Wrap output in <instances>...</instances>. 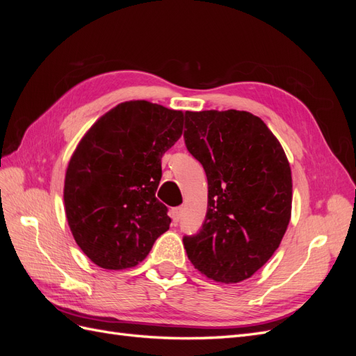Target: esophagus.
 Masks as SVG:
<instances>
[{"label": "esophagus", "instance_id": "esophagus-1", "mask_svg": "<svg viewBox=\"0 0 356 356\" xmlns=\"http://www.w3.org/2000/svg\"><path fill=\"white\" fill-rule=\"evenodd\" d=\"M170 218L174 222H178L181 220V208H172L170 209Z\"/></svg>", "mask_w": 356, "mask_h": 356}]
</instances>
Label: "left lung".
Instances as JSON below:
<instances>
[{"mask_svg":"<svg viewBox=\"0 0 356 356\" xmlns=\"http://www.w3.org/2000/svg\"><path fill=\"white\" fill-rule=\"evenodd\" d=\"M188 152L207 172L202 229L184 236L195 268L212 281L251 277L281 245L291 220L293 178L281 143L248 111H187Z\"/></svg>","mask_w":356,"mask_h":356,"instance_id":"obj_1","label":"left lung"}]
</instances>
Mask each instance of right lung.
Instances as JSON below:
<instances>
[{
    "label": "right lung",
    "instance_id": "obj_1",
    "mask_svg": "<svg viewBox=\"0 0 356 356\" xmlns=\"http://www.w3.org/2000/svg\"><path fill=\"white\" fill-rule=\"evenodd\" d=\"M184 113L148 101L118 104L96 120L70 159L63 204L71 233L96 266L123 270L145 260L169 230L156 197L161 157L182 135Z\"/></svg>",
    "mask_w": 356,
    "mask_h": 356
}]
</instances>
